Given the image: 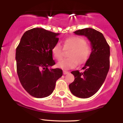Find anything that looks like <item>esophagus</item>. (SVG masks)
<instances>
[{
    "label": "esophagus",
    "mask_w": 123,
    "mask_h": 123,
    "mask_svg": "<svg viewBox=\"0 0 123 123\" xmlns=\"http://www.w3.org/2000/svg\"><path fill=\"white\" fill-rule=\"evenodd\" d=\"M69 73V72H68V71H65V70H63V74H68Z\"/></svg>",
    "instance_id": "obj_1"
}]
</instances>
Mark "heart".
<instances>
[{"label":"heart","mask_w":123,"mask_h":123,"mask_svg":"<svg viewBox=\"0 0 123 123\" xmlns=\"http://www.w3.org/2000/svg\"><path fill=\"white\" fill-rule=\"evenodd\" d=\"M63 49L70 50L68 53V58L57 63V66L64 69L74 68L77 62L80 64L84 63L88 59L91 53V48L86 43L84 38L81 36H72L63 41ZM53 56L57 61L63 58V49L59 44H56L51 49Z\"/></svg>","instance_id":"heart-1"}]
</instances>
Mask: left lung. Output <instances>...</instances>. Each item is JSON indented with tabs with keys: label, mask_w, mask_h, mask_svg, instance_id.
Masks as SVG:
<instances>
[{
	"label": "left lung",
	"mask_w": 123,
	"mask_h": 123,
	"mask_svg": "<svg viewBox=\"0 0 123 123\" xmlns=\"http://www.w3.org/2000/svg\"><path fill=\"white\" fill-rule=\"evenodd\" d=\"M74 33L88 38L92 52L83 67V72H71L74 80L69 87L76 97L87 98L94 95L105 80L110 67V47L102 33L92 28L79 29Z\"/></svg>",
	"instance_id": "1"
}]
</instances>
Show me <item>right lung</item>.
<instances>
[{"label": "right lung", "instance_id": "add662e5", "mask_svg": "<svg viewBox=\"0 0 123 123\" xmlns=\"http://www.w3.org/2000/svg\"><path fill=\"white\" fill-rule=\"evenodd\" d=\"M59 33L43 28H33L24 33L16 49L17 72L21 85L35 98L52 94L62 70L49 69L55 64L51 49L57 44Z\"/></svg>", "mask_w": 123, "mask_h": 123}]
</instances>
